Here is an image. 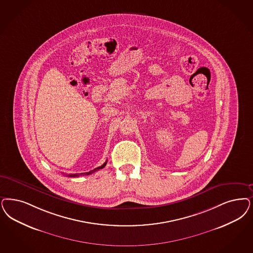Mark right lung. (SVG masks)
Instances as JSON below:
<instances>
[{
    "mask_svg": "<svg viewBox=\"0 0 253 253\" xmlns=\"http://www.w3.org/2000/svg\"><path fill=\"white\" fill-rule=\"evenodd\" d=\"M106 164H107V161L105 162V164L103 165V166H99V167H97L95 169H93L92 171H89V172H87V173H81L80 174H92V173H94L95 171H98V170H100V169H103L105 166H106ZM68 176H79V174H68Z\"/></svg>",
    "mask_w": 253,
    "mask_h": 253,
    "instance_id": "obj_1",
    "label": "right lung"
}]
</instances>
